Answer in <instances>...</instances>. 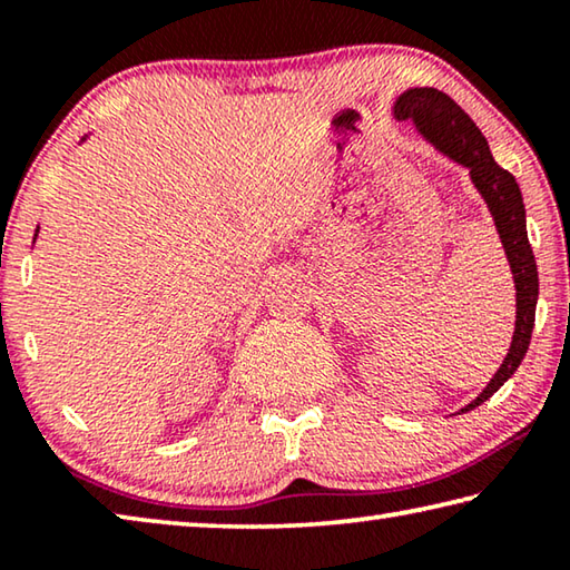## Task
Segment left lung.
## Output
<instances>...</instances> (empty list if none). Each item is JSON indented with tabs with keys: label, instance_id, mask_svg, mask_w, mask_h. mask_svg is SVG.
Masks as SVG:
<instances>
[{
	"label": "left lung",
	"instance_id": "obj_1",
	"mask_svg": "<svg viewBox=\"0 0 570 570\" xmlns=\"http://www.w3.org/2000/svg\"><path fill=\"white\" fill-rule=\"evenodd\" d=\"M394 118L412 120L414 128L424 140L432 142L442 156L455 160L458 166L470 170V180L493 214L495 228L503 240L505 256L510 262L515 282V332L503 364L495 372V377L488 382L468 407L460 412L475 410L478 404L493 397L503 384L513 377V372L523 362L528 352L530 334L535 324V304H538V268L535 256L530 248L525 230V206L513 173L500 168L490 156L485 135L478 130V125L470 120V115L435 88H410L394 100Z\"/></svg>",
	"mask_w": 570,
	"mask_h": 570
}]
</instances>
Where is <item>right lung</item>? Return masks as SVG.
<instances>
[{
    "mask_svg": "<svg viewBox=\"0 0 570 570\" xmlns=\"http://www.w3.org/2000/svg\"><path fill=\"white\" fill-rule=\"evenodd\" d=\"M37 230H40V228H37ZM35 236H37V234H35Z\"/></svg>",
    "mask_w": 570,
    "mask_h": 570,
    "instance_id": "1",
    "label": "right lung"
}]
</instances>
